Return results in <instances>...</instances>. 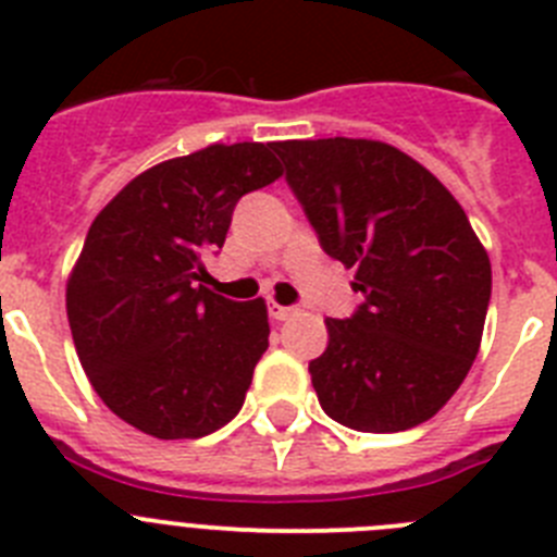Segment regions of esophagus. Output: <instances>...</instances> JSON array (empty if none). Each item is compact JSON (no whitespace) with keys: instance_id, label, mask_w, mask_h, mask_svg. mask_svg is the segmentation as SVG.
<instances>
[{"instance_id":"esophagus-1","label":"esophagus","mask_w":557,"mask_h":557,"mask_svg":"<svg viewBox=\"0 0 557 557\" xmlns=\"http://www.w3.org/2000/svg\"><path fill=\"white\" fill-rule=\"evenodd\" d=\"M270 318H273V321H287L289 314H295V309L293 307H282V304H275V301H270Z\"/></svg>"}]
</instances>
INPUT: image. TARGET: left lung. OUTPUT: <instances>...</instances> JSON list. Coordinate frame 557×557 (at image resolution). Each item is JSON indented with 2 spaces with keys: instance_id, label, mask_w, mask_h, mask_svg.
Wrapping results in <instances>:
<instances>
[{
  "instance_id": "8db88e82",
  "label": "left lung",
  "mask_w": 557,
  "mask_h": 557,
  "mask_svg": "<svg viewBox=\"0 0 557 557\" xmlns=\"http://www.w3.org/2000/svg\"><path fill=\"white\" fill-rule=\"evenodd\" d=\"M321 248L357 270L366 301L326 318L309 362L323 412L357 432L424 424L480 351L491 262L462 206L426 166L373 139L275 141Z\"/></svg>"
}]
</instances>
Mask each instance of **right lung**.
Listing matches in <instances>:
<instances>
[{
    "mask_svg": "<svg viewBox=\"0 0 557 557\" xmlns=\"http://www.w3.org/2000/svg\"><path fill=\"white\" fill-rule=\"evenodd\" d=\"M273 145H209L131 181L88 228L66 282L77 357L125 424L203 437L239 412L268 351V307L206 287L236 200L282 178Z\"/></svg>",
    "mask_w": 557,
    "mask_h": 557,
    "instance_id": "add662e5",
    "label": "right lung"
}]
</instances>
